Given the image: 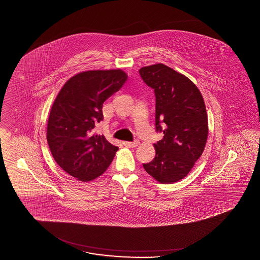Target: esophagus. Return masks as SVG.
Listing matches in <instances>:
<instances>
[{
	"label": "esophagus",
	"instance_id": "1",
	"mask_svg": "<svg viewBox=\"0 0 260 260\" xmlns=\"http://www.w3.org/2000/svg\"><path fill=\"white\" fill-rule=\"evenodd\" d=\"M123 144H124L125 147H128V148H135V147H137V146L139 145V141H138V140H135L134 142L125 141V142H123Z\"/></svg>",
	"mask_w": 260,
	"mask_h": 260
}]
</instances>
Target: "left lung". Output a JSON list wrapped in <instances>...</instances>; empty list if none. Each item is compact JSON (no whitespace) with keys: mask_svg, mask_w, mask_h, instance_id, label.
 Listing matches in <instances>:
<instances>
[{"mask_svg":"<svg viewBox=\"0 0 260 260\" xmlns=\"http://www.w3.org/2000/svg\"><path fill=\"white\" fill-rule=\"evenodd\" d=\"M139 74L156 96L155 158L143 167L161 184L185 178L203 153L208 137L206 107L198 87L164 63L144 67Z\"/></svg>","mask_w":260,"mask_h":260,"instance_id":"obj_1","label":"left lung"}]
</instances>
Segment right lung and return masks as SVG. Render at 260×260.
I'll return each mask as SVG.
<instances>
[{"label":"right lung","mask_w":260,"mask_h":260,"mask_svg":"<svg viewBox=\"0 0 260 260\" xmlns=\"http://www.w3.org/2000/svg\"><path fill=\"white\" fill-rule=\"evenodd\" d=\"M121 70L88 71L69 79L54 101L47 142L55 161L71 176L88 182L101 176L118 151L93 128L104 120L103 104L121 89Z\"/></svg>","instance_id":"add662e5"}]
</instances>
